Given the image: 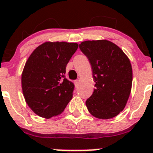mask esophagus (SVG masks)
<instances>
[{"mask_svg":"<svg viewBox=\"0 0 153 153\" xmlns=\"http://www.w3.org/2000/svg\"><path fill=\"white\" fill-rule=\"evenodd\" d=\"M74 84H75L76 87H77L78 85H79V80H74Z\"/></svg>","mask_w":153,"mask_h":153,"instance_id":"34e87169","label":"esophagus"}]
</instances>
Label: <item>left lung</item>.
<instances>
[{
  "mask_svg": "<svg viewBox=\"0 0 153 153\" xmlns=\"http://www.w3.org/2000/svg\"><path fill=\"white\" fill-rule=\"evenodd\" d=\"M79 48L93 68L95 89L86 100L91 114L110 119L124 109L129 97L132 69L129 59L120 48L106 40L84 41Z\"/></svg>",
  "mask_w": 153,
  "mask_h": 153,
  "instance_id": "8db88e82",
  "label": "left lung"
}]
</instances>
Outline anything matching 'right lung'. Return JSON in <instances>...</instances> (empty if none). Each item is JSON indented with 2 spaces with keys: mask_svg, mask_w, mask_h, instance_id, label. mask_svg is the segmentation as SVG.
<instances>
[{
  "mask_svg": "<svg viewBox=\"0 0 153 153\" xmlns=\"http://www.w3.org/2000/svg\"><path fill=\"white\" fill-rule=\"evenodd\" d=\"M78 48L76 43L45 42L28 57L21 85L26 103L45 118L63 112L73 97L74 84L65 77L66 65Z\"/></svg>",
  "mask_w": 153,
  "mask_h": 153,
  "instance_id": "obj_1",
  "label": "right lung"
}]
</instances>
